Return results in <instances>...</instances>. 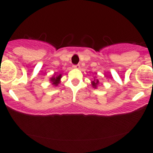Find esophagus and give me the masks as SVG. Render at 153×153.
Returning a JSON list of instances; mask_svg holds the SVG:
<instances>
[{"instance_id":"esophagus-1","label":"esophagus","mask_w":153,"mask_h":153,"mask_svg":"<svg viewBox=\"0 0 153 153\" xmlns=\"http://www.w3.org/2000/svg\"><path fill=\"white\" fill-rule=\"evenodd\" d=\"M80 65H73V68H75V69H80Z\"/></svg>"}]
</instances>
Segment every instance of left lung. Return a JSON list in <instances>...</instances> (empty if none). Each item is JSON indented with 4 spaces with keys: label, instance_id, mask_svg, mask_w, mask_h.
Wrapping results in <instances>:
<instances>
[{
    "label": "left lung",
    "instance_id": "1",
    "mask_svg": "<svg viewBox=\"0 0 153 153\" xmlns=\"http://www.w3.org/2000/svg\"><path fill=\"white\" fill-rule=\"evenodd\" d=\"M99 84V79L96 78V76H95L94 78V80H92V81H91V85H92V87L94 88H97Z\"/></svg>",
    "mask_w": 153,
    "mask_h": 153
}]
</instances>
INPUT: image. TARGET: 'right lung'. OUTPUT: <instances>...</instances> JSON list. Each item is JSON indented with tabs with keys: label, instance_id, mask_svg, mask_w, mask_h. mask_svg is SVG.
Returning <instances> with one entry per match:
<instances>
[{
	"label": "right lung",
	"instance_id": "1",
	"mask_svg": "<svg viewBox=\"0 0 153 153\" xmlns=\"http://www.w3.org/2000/svg\"><path fill=\"white\" fill-rule=\"evenodd\" d=\"M61 78H62V74H57V73H54L53 76L50 78V81L53 86L56 87L58 85L59 83H60Z\"/></svg>",
	"mask_w": 153,
	"mask_h": 153
}]
</instances>
